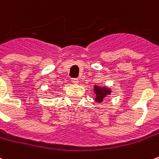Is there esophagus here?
<instances>
[{
  "instance_id": "esophagus-1",
  "label": "esophagus",
  "mask_w": 159,
  "mask_h": 159,
  "mask_svg": "<svg viewBox=\"0 0 159 159\" xmlns=\"http://www.w3.org/2000/svg\"><path fill=\"white\" fill-rule=\"evenodd\" d=\"M71 82H72V83H74V84H78V83H79V81H78L77 78H72V79H71Z\"/></svg>"
}]
</instances>
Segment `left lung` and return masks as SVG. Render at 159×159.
<instances>
[{
	"instance_id": "1",
	"label": "left lung",
	"mask_w": 159,
	"mask_h": 159,
	"mask_svg": "<svg viewBox=\"0 0 159 159\" xmlns=\"http://www.w3.org/2000/svg\"><path fill=\"white\" fill-rule=\"evenodd\" d=\"M93 92L96 94L95 97V101L96 102H102L103 100L107 96L110 95L111 93V90L107 87H100V86H95L93 87Z\"/></svg>"
}]
</instances>
